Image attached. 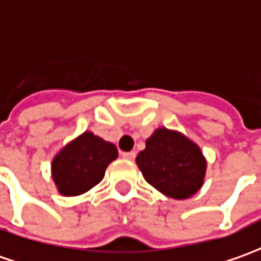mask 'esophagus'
Listing matches in <instances>:
<instances>
[{
    "label": "esophagus",
    "instance_id": "obj_1",
    "mask_svg": "<svg viewBox=\"0 0 261 261\" xmlns=\"http://www.w3.org/2000/svg\"><path fill=\"white\" fill-rule=\"evenodd\" d=\"M121 155H123L124 160H128V161H133L134 159H136V153H134V151H128V153H121Z\"/></svg>",
    "mask_w": 261,
    "mask_h": 261
}]
</instances>
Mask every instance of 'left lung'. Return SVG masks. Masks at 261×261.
Here are the masks:
<instances>
[{
	"label": "left lung",
	"instance_id": "8db88e82",
	"mask_svg": "<svg viewBox=\"0 0 261 261\" xmlns=\"http://www.w3.org/2000/svg\"><path fill=\"white\" fill-rule=\"evenodd\" d=\"M145 181L167 197L184 200L204 184L207 160L193 140L177 130L155 128L136 159Z\"/></svg>",
	"mask_w": 261,
	"mask_h": 261
}]
</instances>
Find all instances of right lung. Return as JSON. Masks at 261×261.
Segmentation results:
<instances>
[{
    "mask_svg": "<svg viewBox=\"0 0 261 261\" xmlns=\"http://www.w3.org/2000/svg\"><path fill=\"white\" fill-rule=\"evenodd\" d=\"M118 157L113 143L84 131L71 140L51 161V177L57 191L65 197H74L91 190L104 178L108 164Z\"/></svg>",
    "mask_w": 261,
    "mask_h": 261,
    "instance_id": "1",
    "label": "right lung"
}]
</instances>
